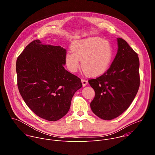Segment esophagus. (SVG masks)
Listing matches in <instances>:
<instances>
[{
  "instance_id": "obj_1",
  "label": "esophagus",
  "mask_w": 155,
  "mask_h": 155,
  "mask_svg": "<svg viewBox=\"0 0 155 155\" xmlns=\"http://www.w3.org/2000/svg\"><path fill=\"white\" fill-rule=\"evenodd\" d=\"M81 83H82V84H83V86H86L87 85V80H85V79H82L81 80Z\"/></svg>"
}]
</instances>
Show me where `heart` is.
<instances>
[{"instance_id":"obj_1","label":"heart","mask_w":155,"mask_h":155,"mask_svg":"<svg viewBox=\"0 0 155 155\" xmlns=\"http://www.w3.org/2000/svg\"><path fill=\"white\" fill-rule=\"evenodd\" d=\"M72 51L65 56L68 69L75 72L81 66L92 76H100L109 68L113 57V50L109 41L99 37H89L74 41L71 45Z\"/></svg>"}]
</instances>
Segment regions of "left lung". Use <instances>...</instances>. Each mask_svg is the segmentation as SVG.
Masks as SVG:
<instances>
[{
  "instance_id": "left-lung-1",
  "label": "left lung",
  "mask_w": 155,
  "mask_h": 155,
  "mask_svg": "<svg viewBox=\"0 0 155 155\" xmlns=\"http://www.w3.org/2000/svg\"><path fill=\"white\" fill-rule=\"evenodd\" d=\"M118 50L108 71L91 79L95 97L90 104L93 112L101 119H114L128 108L140 85L137 54L121 38H117Z\"/></svg>"
}]
</instances>
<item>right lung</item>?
<instances>
[{
	"label": "right lung",
	"instance_id": "1",
	"mask_svg": "<svg viewBox=\"0 0 155 155\" xmlns=\"http://www.w3.org/2000/svg\"><path fill=\"white\" fill-rule=\"evenodd\" d=\"M66 50L61 46L30 43L16 60L18 87L29 108L50 121L69 112L75 93L82 87L80 78L66 71Z\"/></svg>",
	"mask_w": 155,
	"mask_h": 155
}]
</instances>
